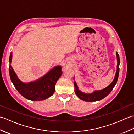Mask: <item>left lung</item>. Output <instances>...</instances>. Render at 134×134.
<instances>
[{
  "instance_id": "left-lung-1",
  "label": "left lung",
  "mask_w": 134,
  "mask_h": 134,
  "mask_svg": "<svg viewBox=\"0 0 134 134\" xmlns=\"http://www.w3.org/2000/svg\"><path fill=\"white\" fill-rule=\"evenodd\" d=\"M116 56H117V60H118V65H117V71H116V73L115 76V78L113 79L112 83H110L109 86L107 87L105 89L101 90H97L95 91L91 94H86L84 93H82L80 90H79L77 85L75 83V82H74L75 86V93L78 97L81 99L85 101H88V102H92V101H99L101 99H103L105 97H107L109 94L110 93L111 91L112 90L113 87L115 86V85L117 83L119 74V64H120V58H119V55L118 52H116Z\"/></svg>"
}]
</instances>
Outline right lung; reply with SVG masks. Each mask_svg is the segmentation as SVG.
Returning a JSON list of instances; mask_svg holds the SVG:
<instances>
[{"instance_id":"1","label":"right lung","mask_w":134,"mask_h":134,"mask_svg":"<svg viewBox=\"0 0 134 134\" xmlns=\"http://www.w3.org/2000/svg\"><path fill=\"white\" fill-rule=\"evenodd\" d=\"M12 59V53H10L9 61ZM11 81L15 89L25 98L31 101H41L49 98L55 92L57 81L62 74V67H54L43 77L35 82L25 83L17 77L11 65L9 66Z\"/></svg>"}]
</instances>
